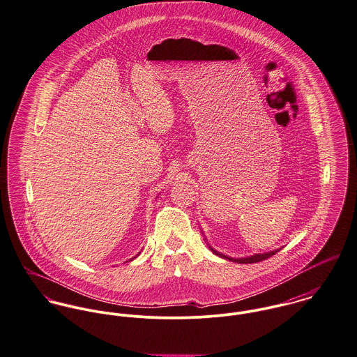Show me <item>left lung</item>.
I'll return each instance as SVG.
<instances>
[{"label":"left lung","mask_w":357,"mask_h":357,"mask_svg":"<svg viewBox=\"0 0 357 357\" xmlns=\"http://www.w3.org/2000/svg\"><path fill=\"white\" fill-rule=\"evenodd\" d=\"M211 251H213L214 254H217V255H220V257L225 258V259L231 260V261H237V263H258V261H261V260L271 258V257H273L274 254H277L280 250H275V251H271V252H266V254H257V255H252V257H250V258H241V259H233V258H227V257L222 255V254H218V252H217V251H214L213 248H211Z\"/></svg>","instance_id":"1"}]
</instances>
